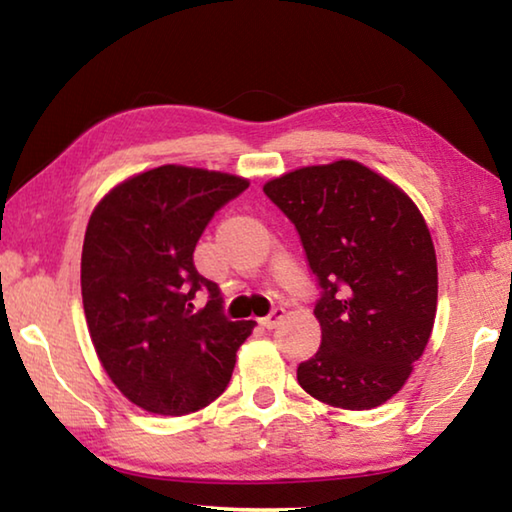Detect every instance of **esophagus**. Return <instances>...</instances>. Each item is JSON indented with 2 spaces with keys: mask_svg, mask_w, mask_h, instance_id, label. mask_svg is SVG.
Listing matches in <instances>:
<instances>
[{
  "mask_svg": "<svg viewBox=\"0 0 512 512\" xmlns=\"http://www.w3.org/2000/svg\"><path fill=\"white\" fill-rule=\"evenodd\" d=\"M282 318H284V309L282 307H275L271 314L264 316V318H259V325L266 327V329H273L277 323H280Z\"/></svg>",
  "mask_w": 512,
  "mask_h": 512,
  "instance_id": "1",
  "label": "esophagus"
}]
</instances>
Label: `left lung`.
<instances>
[{
	"label": "left lung",
	"instance_id": "obj_1",
	"mask_svg": "<svg viewBox=\"0 0 512 512\" xmlns=\"http://www.w3.org/2000/svg\"><path fill=\"white\" fill-rule=\"evenodd\" d=\"M296 225L320 298V348L298 366L316 400L366 411L409 379L438 300L427 223L400 187L354 160L305 167L264 185Z\"/></svg>",
	"mask_w": 512,
	"mask_h": 512
}]
</instances>
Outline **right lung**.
I'll return each instance as SVG.
<instances>
[{"mask_svg":"<svg viewBox=\"0 0 512 512\" xmlns=\"http://www.w3.org/2000/svg\"><path fill=\"white\" fill-rule=\"evenodd\" d=\"M248 180L192 167L144 171L94 207L81 257L83 309L108 377L158 415H185L219 397L253 320L223 314L219 284L194 266V248ZM208 293L195 309L197 293Z\"/></svg>","mask_w":512,"mask_h":512,"instance_id":"right-lung-1","label":"right lung"}]
</instances>
